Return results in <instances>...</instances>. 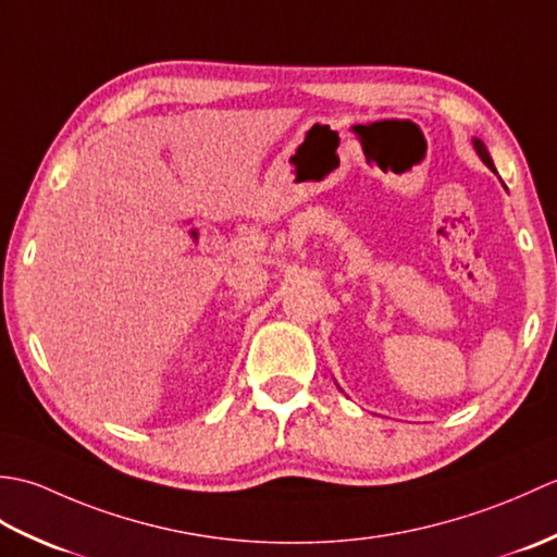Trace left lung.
Segmentation results:
<instances>
[{"label":"left lung","mask_w":557,"mask_h":557,"mask_svg":"<svg viewBox=\"0 0 557 557\" xmlns=\"http://www.w3.org/2000/svg\"><path fill=\"white\" fill-rule=\"evenodd\" d=\"M474 148H476V152H479V158H481L483 162H486L491 170H495V168H493V160H491V156H488V150H486V146H483L479 138H474Z\"/></svg>","instance_id":"left-lung-1"}]
</instances>
